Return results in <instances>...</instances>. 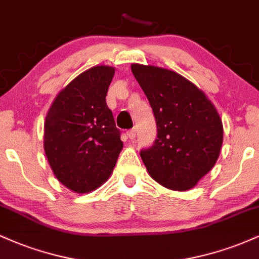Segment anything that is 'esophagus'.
I'll list each match as a JSON object with an SVG mask.
<instances>
[{"label":"esophagus","mask_w":259,"mask_h":259,"mask_svg":"<svg viewBox=\"0 0 259 259\" xmlns=\"http://www.w3.org/2000/svg\"><path fill=\"white\" fill-rule=\"evenodd\" d=\"M126 135H127V138H129L130 140H134V139L136 138V129L129 130V132L126 133Z\"/></svg>","instance_id":"esophagus-1"}]
</instances>
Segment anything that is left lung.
Returning <instances> with one entry per match:
<instances>
[{
  "instance_id": "8db88e82",
  "label": "left lung",
  "mask_w": 259,
  "mask_h": 259,
  "mask_svg": "<svg viewBox=\"0 0 259 259\" xmlns=\"http://www.w3.org/2000/svg\"><path fill=\"white\" fill-rule=\"evenodd\" d=\"M132 72L157 124L153 145L140 152L148 174L167 189H192L221 153L223 123L215 107L203 91L173 70L134 63Z\"/></svg>"
}]
</instances>
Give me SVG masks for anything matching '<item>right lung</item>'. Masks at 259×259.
Here are the masks:
<instances>
[{"mask_svg": "<svg viewBox=\"0 0 259 259\" xmlns=\"http://www.w3.org/2000/svg\"><path fill=\"white\" fill-rule=\"evenodd\" d=\"M114 68L96 65L72 80L47 112L44 148L58 181L88 194L111 177L123 141L106 102Z\"/></svg>", "mask_w": 259, "mask_h": 259, "instance_id": "add662e5", "label": "right lung"}]
</instances>
